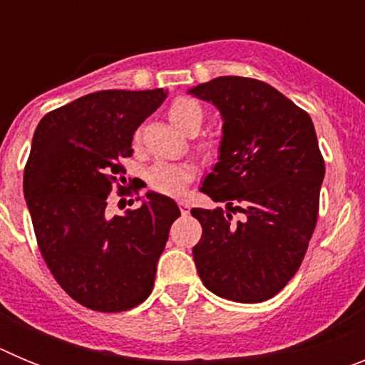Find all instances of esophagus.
<instances>
[{
    "label": "esophagus",
    "mask_w": 365,
    "mask_h": 365,
    "mask_svg": "<svg viewBox=\"0 0 365 365\" xmlns=\"http://www.w3.org/2000/svg\"><path fill=\"white\" fill-rule=\"evenodd\" d=\"M177 205H179V208H180V212H182V214H188L190 212V202L186 201V199H179V201H177Z\"/></svg>",
    "instance_id": "34e87169"
}]
</instances>
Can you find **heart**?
Masks as SVG:
<instances>
[{"label": "heart", "instance_id": "b5f03b06", "mask_svg": "<svg viewBox=\"0 0 365 365\" xmlns=\"http://www.w3.org/2000/svg\"><path fill=\"white\" fill-rule=\"evenodd\" d=\"M168 117L173 124L185 133L193 135L197 133L205 120V109L199 102L186 96H179L168 108ZM138 138V137H137ZM193 179V166L192 164H166L160 163L151 168L148 180L150 186L164 195H180L188 186L190 180Z\"/></svg>", "mask_w": 365, "mask_h": 365}]
</instances>
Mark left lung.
Wrapping results in <instances>:
<instances>
[{
	"mask_svg": "<svg viewBox=\"0 0 365 365\" xmlns=\"http://www.w3.org/2000/svg\"><path fill=\"white\" fill-rule=\"evenodd\" d=\"M221 111L219 163L201 192L227 210L192 208L202 235L193 247L208 291L241 303L278 294L298 272L316 228L325 175L307 111L272 86L219 76L190 89ZM244 214L241 222L231 214Z\"/></svg>",
	"mask_w": 365,
	"mask_h": 365,
	"instance_id": "8db88e82",
	"label": "left lung"
}]
</instances>
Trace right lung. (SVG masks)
Wrapping results in <instances>:
<instances>
[{"label":"right lung","mask_w":365,"mask_h":365,"mask_svg":"<svg viewBox=\"0 0 365 365\" xmlns=\"http://www.w3.org/2000/svg\"><path fill=\"white\" fill-rule=\"evenodd\" d=\"M164 98L163 89L91 93L47 113L32 137L24 193L38 247L58 285L93 311H128L150 296L180 215L155 192L135 210L108 214L111 190L125 193L133 133Z\"/></svg>","instance_id":"right-lung-1"}]
</instances>
